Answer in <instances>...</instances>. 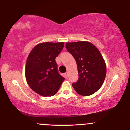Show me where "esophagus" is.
Wrapping results in <instances>:
<instances>
[{"instance_id": "obj_1", "label": "esophagus", "mask_w": 130, "mask_h": 130, "mask_svg": "<svg viewBox=\"0 0 130 130\" xmlns=\"http://www.w3.org/2000/svg\"><path fill=\"white\" fill-rule=\"evenodd\" d=\"M64 76H65V77H68V73L67 72H66V73H64Z\"/></svg>"}]
</instances>
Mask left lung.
Instances as JSON below:
<instances>
[{
  "mask_svg": "<svg viewBox=\"0 0 130 130\" xmlns=\"http://www.w3.org/2000/svg\"><path fill=\"white\" fill-rule=\"evenodd\" d=\"M65 47L73 56L79 78L72 84L77 93L89 96L100 89L106 74V67L99 50L87 41L67 43Z\"/></svg>",
  "mask_w": 130,
  "mask_h": 130,
  "instance_id": "1",
  "label": "left lung"
}]
</instances>
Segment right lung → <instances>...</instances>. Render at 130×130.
<instances>
[{
  "instance_id": "right-lung-1",
  "label": "right lung",
  "mask_w": 130,
  "mask_h": 130,
  "mask_svg": "<svg viewBox=\"0 0 130 130\" xmlns=\"http://www.w3.org/2000/svg\"><path fill=\"white\" fill-rule=\"evenodd\" d=\"M63 47V42L40 43L28 56L25 70L27 82L41 96L54 95L65 80L59 74L55 60Z\"/></svg>"
}]
</instances>
